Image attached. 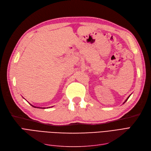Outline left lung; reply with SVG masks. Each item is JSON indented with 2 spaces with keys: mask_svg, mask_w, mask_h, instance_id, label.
I'll return each instance as SVG.
<instances>
[{
  "mask_svg": "<svg viewBox=\"0 0 151 151\" xmlns=\"http://www.w3.org/2000/svg\"><path fill=\"white\" fill-rule=\"evenodd\" d=\"M130 95H131V94H130ZM130 96H129V97H128V98H127V99H126V100H125V101H124V103H123V104H124V103H125V102H126V101H127V99H129V97H130Z\"/></svg>",
  "mask_w": 151,
  "mask_h": 151,
  "instance_id": "1",
  "label": "left lung"
}]
</instances>
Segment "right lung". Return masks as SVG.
I'll list each match as a JSON object with an SVG mask.
<instances>
[{
  "mask_svg": "<svg viewBox=\"0 0 151 151\" xmlns=\"http://www.w3.org/2000/svg\"><path fill=\"white\" fill-rule=\"evenodd\" d=\"M29 104H30V103H29ZM31 106H33V107H34V108H42V109H45V108H40V107H36V106H33V105H32V104H31ZM49 108H50V107H49Z\"/></svg>",
  "mask_w": 151,
  "mask_h": 151,
  "instance_id": "obj_1",
  "label": "right lung"
}]
</instances>
